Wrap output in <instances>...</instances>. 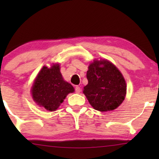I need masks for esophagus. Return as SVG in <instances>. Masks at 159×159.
I'll return each mask as SVG.
<instances>
[{
	"mask_svg": "<svg viewBox=\"0 0 159 159\" xmlns=\"http://www.w3.org/2000/svg\"><path fill=\"white\" fill-rule=\"evenodd\" d=\"M80 91H81V89H80V88L79 86H76L75 87V92L77 93H80Z\"/></svg>",
	"mask_w": 159,
	"mask_h": 159,
	"instance_id": "34e87169",
	"label": "esophagus"
}]
</instances>
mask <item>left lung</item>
I'll return each mask as SVG.
<instances>
[{"label":"left lung","mask_w":159,"mask_h":159,"mask_svg":"<svg viewBox=\"0 0 159 159\" xmlns=\"http://www.w3.org/2000/svg\"><path fill=\"white\" fill-rule=\"evenodd\" d=\"M88 84L83 93L89 103L99 111L116 109L127 93L125 78L116 66L108 60H94L87 71Z\"/></svg>","instance_id":"8db88e82"}]
</instances>
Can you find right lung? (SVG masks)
Here are the masks:
<instances>
[{"mask_svg":"<svg viewBox=\"0 0 159 159\" xmlns=\"http://www.w3.org/2000/svg\"><path fill=\"white\" fill-rule=\"evenodd\" d=\"M74 91L73 86L63 78L58 64H53L51 68L43 66L31 90L34 101L50 111L57 109L66 95Z\"/></svg>","mask_w":159,"mask_h":159,"instance_id":"obj_1","label":"right lung"}]
</instances>
